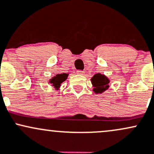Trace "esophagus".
<instances>
[{
  "label": "esophagus",
  "mask_w": 154,
  "mask_h": 154,
  "mask_svg": "<svg viewBox=\"0 0 154 154\" xmlns=\"http://www.w3.org/2000/svg\"><path fill=\"white\" fill-rule=\"evenodd\" d=\"M76 72L78 74H79V75H84V71H83V70H77Z\"/></svg>",
  "instance_id": "1"
}]
</instances>
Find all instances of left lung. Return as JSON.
Returning <instances> with one entry per match:
<instances>
[{"label": "left lung", "instance_id": "left-lung-1", "mask_svg": "<svg viewBox=\"0 0 154 154\" xmlns=\"http://www.w3.org/2000/svg\"><path fill=\"white\" fill-rule=\"evenodd\" d=\"M91 80L93 86L94 87V92L102 93L103 91L108 89L109 80L104 75H102L100 73L95 74L94 76L91 78Z\"/></svg>", "mask_w": 154, "mask_h": 154}]
</instances>
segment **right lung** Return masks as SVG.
<instances>
[{"instance_id": "obj_1", "label": "right lung", "mask_w": 154, "mask_h": 154, "mask_svg": "<svg viewBox=\"0 0 154 154\" xmlns=\"http://www.w3.org/2000/svg\"><path fill=\"white\" fill-rule=\"evenodd\" d=\"M68 74L63 73V74H57L56 76L52 78V79L50 80V83L53 84V86L55 87H59L60 84H62L63 82H65L68 78Z\"/></svg>"}]
</instances>
